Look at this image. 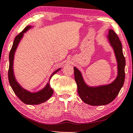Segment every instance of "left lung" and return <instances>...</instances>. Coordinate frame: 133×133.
Listing matches in <instances>:
<instances>
[{
	"label": "left lung",
	"instance_id": "8db88e82",
	"mask_svg": "<svg viewBox=\"0 0 133 133\" xmlns=\"http://www.w3.org/2000/svg\"><path fill=\"white\" fill-rule=\"evenodd\" d=\"M108 39L114 50L117 62L118 74L115 80L110 84L98 87H89L83 81L79 71L74 67L75 79L77 85V92L82 100L92 106L105 105L110 103L119 94L125 80V59L123 55L122 44L116 33L109 30Z\"/></svg>",
	"mask_w": 133,
	"mask_h": 133
}]
</instances>
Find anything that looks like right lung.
<instances>
[{
	"mask_svg": "<svg viewBox=\"0 0 133 133\" xmlns=\"http://www.w3.org/2000/svg\"><path fill=\"white\" fill-rule=\"evenodd\" d=\"M31 26H26V27L23 30V31L16 37L14 41V42L12 45V47L11 48L10 53H9V66L8 70V79L10 85L12 87L14 93L16 94L17 97L19 99L25 104L28 105H37L43 102L46 101L47 100L50 98L54 93V90L52 89L50 85V82H48L46 86L43 89L41 90L40 91L36 92V93H31L28 92L24 89H23L22 87L18 84L17 82L16 78H15L13 69V59H14V52L16 51L18 44L20 40L23 36V33H25L27 30H28ZM61 70V68L56 70L53 73L51 77L56 73L57 72Z\"/></svg>",
	"mask_w": 133,
	"mask_h": 133,
	"instance_id": "1",
	"label": "right lung"
}]
</instances>
